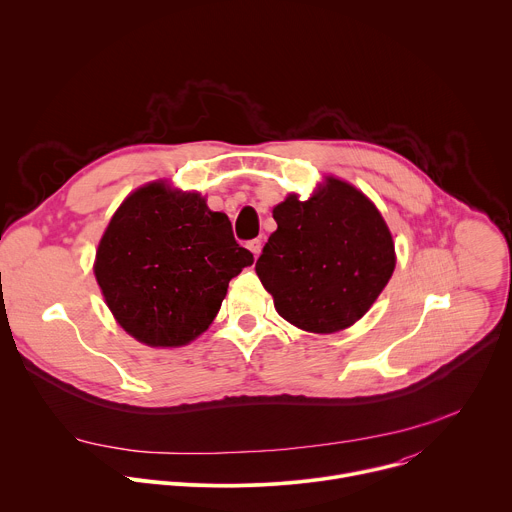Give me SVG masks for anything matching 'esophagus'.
<instances>
[{
    "label": "esophagus",
    "instance_id": "34e87169",
    "mask_svg": "<svg viewBox=\"0 0 512 512\" xmlns=\"http://www.w3.org/2000/svg\"><path fill=\"white\" fill-rule=\"evenodd\" d=\"M247 247H249V251H251L255 257H259V253H261V241H259V239L249 241V243H247Z\"/></svg>",
    "mask_w": 512,
    "mask_h": 512
}]
</instances>
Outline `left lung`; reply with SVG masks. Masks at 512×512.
<instances>
[{
    "mask_svg": "<svg viewBox=\"0 0 512 512\" xmlns=\"http://www.w3.org/2000/svg\"><path fill=\"white\" fill-rule=\"evenodd\" d=\"M277 231L255 271L289 324L330 334L375 304L395 269L393 237L377 206L328 178L308 200L289 194L273 208Z\"/></svg>",
    "mask_w": 512,
    "mask_h": 512,
    "instance_id": "left-lung-1",
    "label": "left lung"
}]
</instances>
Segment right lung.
<instances>
[{
    "mask_svg": "<svg viewBox=\"0 0 512 512\" xmlns=\"http://www.w3.org/2000/svg\"><path fill=\"white\" fill-rule=\"evenodd\" d=\"M253 253L196 192L152 182L129 194L99 243L95 277L117 322L143 344L182 346L221 310Z\"/></svg>",
    "mask_w": 512,
    "mask_h": 512,
    "instance_id": "right-lung-1",
    "label": "right lung"
}]
</instances>
